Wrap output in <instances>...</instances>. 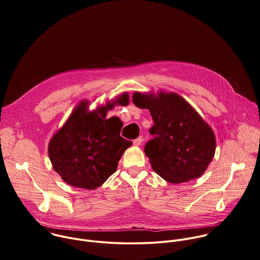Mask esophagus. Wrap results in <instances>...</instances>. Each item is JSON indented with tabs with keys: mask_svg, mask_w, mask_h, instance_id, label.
I'll return each mask as SVG.
<instances>
[{
	"mask_svg": "<svg viewBox=\"0 0 260 260\" xmlns=\"http://www.w3.org/2000/svg\"><path fill=\"white\" fill-rule=\"evenodd\" d=\"M143 137H139L138 139H136V140H134V145L135 146H141L142 145V143H143Z\"/></svg>",
	"mask_w": 260,
	"mask_h": 260,
	"instance_id": "1",
	"label": "esophagus"
}]
</instances>
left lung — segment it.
<instances>
[{
	"label": "left lung",
	"instance_id": "1",
	"mask_svg": "<svg viewBox=\"0 0 260 260\" xmlns=\"http://www.w3.org/2000/svg\"><path fill=\"white\" fill-rule=\"evenodd\" d=\"M133 102L148 108L155 122L145 153L156 174L174 184L201 177L216 144L213 131L194 108L175 93L160 92L155 98L136 92Z\"/></svg>",
	"mask_w": 260,
	"mask_h": 260
}]
</instances>
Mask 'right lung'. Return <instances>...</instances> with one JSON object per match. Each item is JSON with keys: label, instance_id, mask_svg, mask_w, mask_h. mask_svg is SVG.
I'll return each instance as SVG.
<instances>
[{"label": "right lung", "instance_id": "obj_1", "mask_svg": "<svg viewBox=\"0 0 260 260\" xmlns=\"http://www.w3.org/2000/svg\"><path fill=\"white\" fill-rule=\"evenodd\" d=\"M117 104L126 105L122 94ZM82 103L70 115L49 144V157L54 170L69 185L87 190L100 187L116 171L123 152L132 142L120 137L123 123L117 116L105 118L107 104L87 112Z\"/></svg>", "mask_w": 260, "mask_h": 260}]
</instances>
